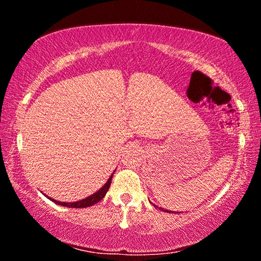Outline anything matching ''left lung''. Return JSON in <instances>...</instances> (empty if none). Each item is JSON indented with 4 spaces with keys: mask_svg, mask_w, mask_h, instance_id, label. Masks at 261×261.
Returning a JSON list of instances; mask_svg holds the SVG:
<instances>
[{
    "mask_svg": "<svg viewBox=\"0 0 261 261\" xmlns=\"http://www.w3.org/2000/svg\"><path fill=\"white\" fill-rule=\"evenodd\" d=\"M154 206H155V207H158L156 205H154ZM159 210H161V211H163V212H167V213H173V212H171V211H168V210H163V208H161V207H160V208H159ZM177 213H178V212H177Z\"/></svg>",
    "mask_w": 261,
    "mask_h": 261,
    "instance_id": "left-lung-1",
    "label": "left lung"
}]
</instances>
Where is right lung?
<instances>
[{
  "label": "right lung",
  "mask_w": 261,
  "mask_h": 261,
  "mask_svg": "<svg viewBox=\"0 0 261 261\" xmlns=\"http://www.w3.org/2000/svg\"><path fill=\"white\" fill-rule=\"evenodd\" d=\"M114 173H115V170H114ZM114 173L110 175V177L108 178L107 182L105 183L102 188L98 190V191H96L95 193L91 194L90 197L85 198V199H82V200L74 201V202H62V201L53 199V198L46 196V194H45V196L48 198V199H50L53 202H55V204H57V205H61V206H64V207H70V208H85V207H90L92 205L96 204V202H99L106 196V193H107L108 189L110 187V183H112V178L114 176Z\"/></svg>",
  "instance_id": "obj_1"
}]
</instances>
